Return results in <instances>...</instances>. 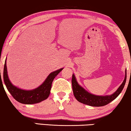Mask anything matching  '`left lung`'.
I'll return each instance as SVG.
<instances>
[{
    "instance_id": "left-lung-1",
    "label": "left lung",
    "mask_w": 131,
    "mask_h": 131,
    "mask_svg": "<svg viewBox=\"0 0 131 131\" xmlns=\"http://www.w3.org/2000/svg\"><path fill=\"white\" fill-rule=\"evenodd\" d=\"M126 80V71H125V79L122 83L116 92L110 95L105 96H98L92 94L86 91L83 87L79 85L77 82L75 76L73 74L71 83H72V88L73 94L76 99L80 103H83L84 104L90 105L93 107H101L108 104L110 102L113 101L114 99L119 96L122 91L123 88L125 86Z\"/></svg>"
}]
</instances>
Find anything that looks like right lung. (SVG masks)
Returning a JSON list of instances; mask_svg holds the SVG:
<instances>
[{"instance_id": "obj_1", "label": "right lung", "mask_w": 131, "mask_h": 131, "mask_svg": "<svg viewBox=\"0 0 131 131\" xmlns=\"http://www.w3.org/2000/svg\"><path fill=\"white\" fill-rule=\"evenodd\" d=\"M62 69L63 68L50 73L43 83L37 88L33 90H24L15 86L10 82L8 76L6 60L3 69V80L7 89L14 99L24 104H33L47 99L51 92L52 83L53 79Z\"/></svg>"}]
</instances>
